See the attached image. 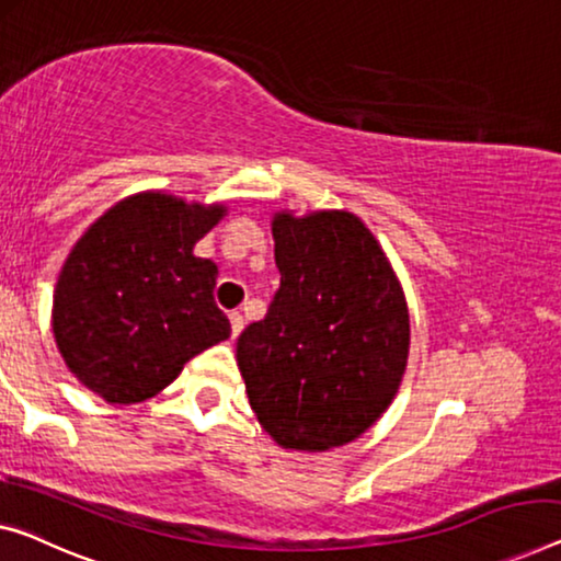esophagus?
Instances as JSON below:
<instances>
[{
  "label": "esophagus",
  "instance_id": "1",
  "mask_svg": "<svg viewBox=\"0 0 561 561\" xmlns=\"http://www.w3.org/2000/svg\"><path fill=\"white\" fill-rule=\"evenodd\" d=\"M229 322H231V334L237 337V334L244 330V317H241V312H231L229 314Z\"/></svg>",
  "mask_w": 561,
  "mask_h": 561
}]
</instances>
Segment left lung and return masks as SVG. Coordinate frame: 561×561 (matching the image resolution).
I'll return each instance as SVG.
<instances>
[{
  "mask_svg": "<svg viewBox=\"0 0 561 561\" xmlns=\"http://www.w3.org/2000/svg\"><path fill=\"white\" fill-rule=\"evenodd\" d=\"M272 233L279 289L237 342L249 403L284 448L345 446L386 413L403 380V289L353 214H277Z\"/></svg>",
  "mask_w": 561,
  "mask_h": 561,
  "instance_id": "1",
  "label": "left lung"
}]
</instances>
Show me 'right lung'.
Wrapping results in <instances>:
<instances>
[{
  "label": "right lung",
  "instance_id": "obj_1",
  "mask_svg": "<svg viewBox=\"0 0 561 561\" xmlns=\"http://www.w3.org/2000/svg\"><path fill=\"white\" fill-rule=\"evenodd\" d=\"M224 216L165 194L115 204L67 256L53 330L65 363L107 403H140L179 378L191 357L227 340L214 302L216 264L194 244Z\"/></svg>",
  "mask_w": 561,
  "mask_h": 561
}]
</instances>
